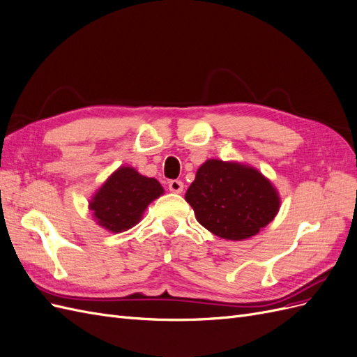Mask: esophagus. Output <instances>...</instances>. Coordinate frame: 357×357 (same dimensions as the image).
Listing matches in <instances>:
<instances>
[{"label": "esophagus", "instance_id": "esophagus-1", "mask_svg": "<svg viewBox=\"0 0 357 357\" xmlns=\"http://www.w3.org/2000/svg\"><path fill=\"white\" fill-rule=\"evenodd\" d=\"M168 188H169L171 192L181 193V192H183V188H185V185H183V181H180V180H171V181L168 183Z\"/></svg>", "mask_w": 357, "mask_h": 357}]
</instances>
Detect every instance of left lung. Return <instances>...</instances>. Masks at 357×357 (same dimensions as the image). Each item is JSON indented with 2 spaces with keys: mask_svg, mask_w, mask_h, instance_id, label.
<instances>
[{
  "mask_svg": "<svg viewBox=\"0 0 357 357\" xmlns=\"http://www.w3.org/2000/svg\"><path fill=\"white\" fill-rule=\"evenodd\" d=\"M197 220L225 240L241 241L273 222L280 197L262 172L240 162L208 159L186 192Z\"/></svg>",
  "mask_w": 357,
  "mask_h": 357,
  "instance_id": "left-lung-1",
  "label": "left lung"
}]
</instances>
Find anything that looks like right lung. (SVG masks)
Instances as JSON below:
<instances>
[{
	"mask_svg": "<svg viewBox=\"0 0 357 357\" xmlns=\"http://www.w3.org/2000/svg\"><path fill=\"white\" fill-rule=\"evenodd\" d=\"M162 193L164 188L156 178L144 177L132 167H121L95 192L89 208L96 223L119 234L142 220L147 205Z\"/></svg>",
	"mask_w": 357,
	"mask_h": 357,
	"instance_id": "add662e5",
	"label": "right lung"
}]
</instances>
